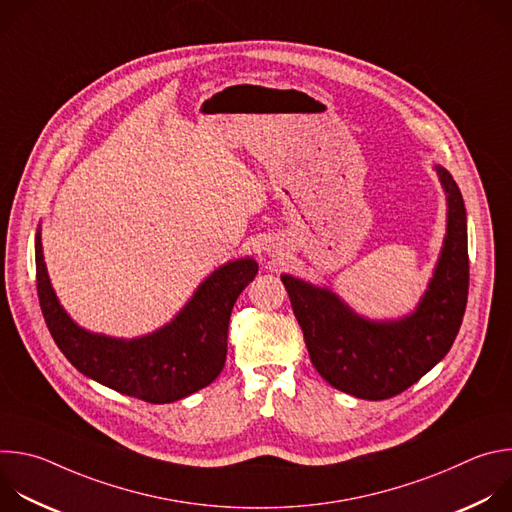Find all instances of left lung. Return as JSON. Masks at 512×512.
I'll return each instance as SVG.
<instances>
[{"label":"left lung","instance_id":"left-lung-1","mask_svg":"<svg viewBox=\"0 0 512 512\" xmlns=\"http://www.w3.org/2000/svg\"><path fill=\"white\" fill-rule=\"evenodd\" d=\"M448 221L433 275L415 310L395 320L356 314L328 287L281 275L316 371L358 399L395 397L429 373L452 348L468 300V225L452 174L435 166Z\"/></svg>","mask_w":512,"mask_h":512}]
</instances>
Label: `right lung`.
<instances>
[{"label": "right lung", "instance_id": "right-lung-1", "mask_svg": "<svg viewBox=\"0 0 512 512\" xmlns=\"http://www.w3.org/2000/svg\"><path fill=\"white\" fill-rule=\"evenodd\" d=\"M34 249L40 308L56 346L85 377L148 403L184 399L221 375L233 306L259 269L253 257L229 261L196 287L168 324L145 336L115 338L81 328L60 306L44 263L42 229Z\"/></svg>", "mask_w": 512, "mask_h": 512}]
</instances>
